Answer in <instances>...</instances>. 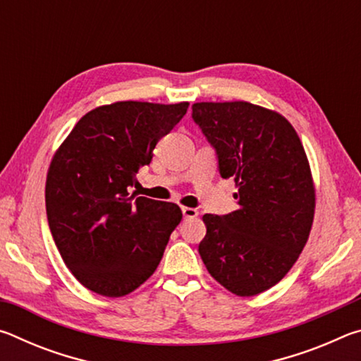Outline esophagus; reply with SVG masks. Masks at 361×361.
Returning <instances> with one entry per match:
<instances>
[{
	"label": "esophagus",
	"instance_id": "esophagus-1",
	"mask_svg": "<svg viewBox=\"0 0 361 361\" xmlns=\"http://www.w3.org/2000/svg\"><path fill=\"white\" fill-rule=\"evenodd\" d=\"M183 215H185V218H195L199 216V212L192 209V207H183Z\"/></svg>",
	"mask_w": 361,
	"mask_h": 361
}]
</instances>
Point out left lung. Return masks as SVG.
<instances>
[{"label": "left lung", "mask_w": 361, "mask_h": 361, "mask_svg": "<svg viewBox=\"0 0 361 361\" xmlns=\"http://www.w3.org/2000/svg\"><path fill=\"white\" fill-rule=\"evenodd\" d=\"M192 119L235 181L239 209L204 215L199 253L210 276L237 296L279 283L301 255L315 213V185L295 127L250 102H199Z\"/></svg>", "instance_id": "left-lung-1"}]
</instances>
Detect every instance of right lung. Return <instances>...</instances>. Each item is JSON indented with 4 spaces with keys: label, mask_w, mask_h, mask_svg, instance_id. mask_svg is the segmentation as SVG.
Listing matches in <instances>:
<instances>
[{
    "label": "right lung",
    "mask_w": 361,
    "mask_h": 361,
    "mask_svg": "<svg viewBox=\"0 0 361 361\" xmlns=\"http://www.w3.org/2000/svg\"><path fill=\"white\" fill-rule=\"evenodd\" d=\"M188 106L132 100L97 106L54 154L46 178L49 228L66 267L90 291L129 295L161 262L181 209L135 199L129 188Z\"/></svg>",
    "instance_id": "right-lung-1"
}]
</instances>
